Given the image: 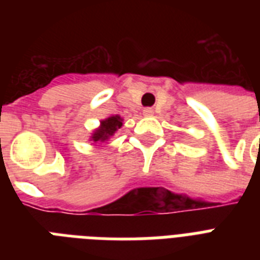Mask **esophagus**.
I'll use <instances>...</instances> for the list:
<instances>
[{
  "label": "esophagus",
  "mask_w": 260,
  "mask_h": 260,
  "mask_svg": "<svg viewBox=\"0 0 260 260\" xmlns=\"http://www.w3.org/2000/svg\"><path fill=\"white\" fill-rule=\"evenodd\" d=\"M143 114H144L146 117H151V116L154 114V110L151 109V108H146V109L143 110Z\"/></svg>",
  "instance_id": "esophagus-1"
}]
</instances>
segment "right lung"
Wrapping results in <instances>:
<instances>
[{
  "label": "right lung",
  "mask_w": 260,
  "mask_h": 260,
  "mask_svg": "<svg viewBox=\"0 0 260 260\" xmlns=\"http://www.w3.org/2000/svg\"><path fill=\"white\" fill-rule=\"evenodd\" d=\"M122 126V118L118 114L106 117L100 121V126L93 131L90 136V142H93V146H101L106 143L110 138H113L114 134Z\"/></svg>",
  "instance_id": "add662e5"
}]
</instances>
